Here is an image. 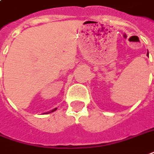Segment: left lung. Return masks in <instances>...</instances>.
<instances>
[{
	"instance_id": "left-lung-1",
	"label": "left lung",
	"mask_w": 154,
	"mask_h": 154,
	"mask_svg": "<svg viewBox=\"0 0 154 154\" xmlns=\"http://www.w3.org/2000/svg\"><path fill=\"white\" fill-rule=\"evenodd\" d=\"M147 55H148V54H147Z\"/></svg>"
}]
</instances>
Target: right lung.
<instances>
[{
    "label": "right lung",
    "instance_id": "1",
    "mask_svg": "<svg viewBox=\"0 0 154 154\" xmlns=\"http://www.w3.org/2000/svg\"><path fill=\"white\" fill-rule=\"evenodd\" d=\"M56 109H57V108H55V109H54V110H52V111H51V112H53V111H56Z\"/></svg>",
    "mask_w": 154,
    "mask_h": 154
}]
</instances>
